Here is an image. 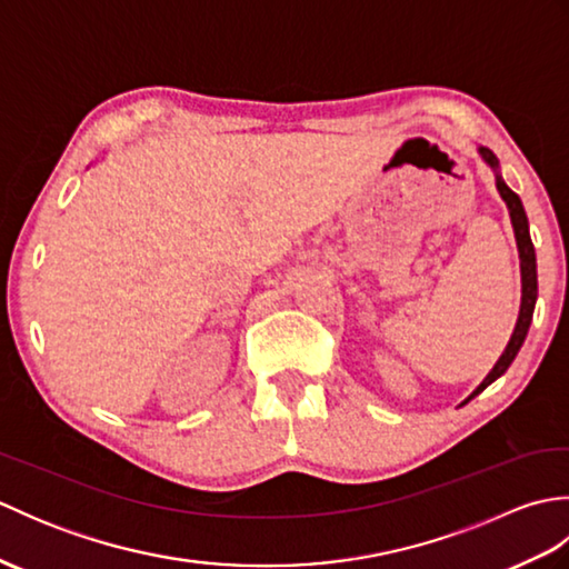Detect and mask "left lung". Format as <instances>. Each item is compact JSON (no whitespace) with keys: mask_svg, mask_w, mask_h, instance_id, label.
I'll use <instances>...</instances> for the list:
<instances>
[{"mask_svg":"<svg viewBox=\"0 0 569 569\" xmlns=\"http://www.w3.org/2000/svg\"><path fill=\"white\" fill-rule=\"evenodd\" d=\"M479 156L485 159V163L493 171V178H497V190L501 200L506 202V208H509V217H511V224H513V234H516V247H518V259H521V310H518V320H516V328L509 345H506L503 355L499 357L497 365L487 373L485 381H481L475 391H471L469 398L479 396L481 391L487 389L489 383L497 381L501 373L511 367V361L516 359L518 349L523 347L526 342V335L530 322H533V310H536V300H538V266H536V249H533V241H530V232H528V217L523 210V202L521 198L516 196V192L503 183L501 171H499V159L493 156V151H489L487 147H479ZM467 398V401H469ZM465 401V403H467Z\"/></svg>","mask_w":569,"mask_h":569,"instance_id":"left-lung-1","label":"left lung"}]
</instances>
